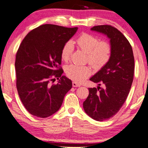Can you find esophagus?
I'll list each match as a JSON object with an SVG mask.
<instances>
[{
    "mask_svg": "<svg viewBox=\"0 0 148 148\" xmlns=\"http://www.w3.org/2000/svg\"><path fill=\"white\" fill-rule=\"evenodd\" d=\"M72 86L74 87H80V85H79V84H78L77 83H76V82H73V83H72Z\"/></svg>",
    "mask_w": 148,
    "mask_h": 148,
    "instance_id": "esophagus-1",
    "label": "esophagus"
}]
</instances>
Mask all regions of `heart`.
<instances>
[{"mask_svg": "<svg viewBox=\"0 0 148 148\" xmlns=\"http://www.w3.org/2000/svg\"><path fill=\"white\" fill-rule=\"evenodd\" d=\"M76 44L80 49L87 53V60L95 68H101L109 61L111 55V46L102 42L98 37L88 33H83L76 40ZM74 50L72 42L68 41L61 50V59L64 61L70 60ZM65 74L68 78L76 83H80L91 74V69L87 65L70 64L65 68Z\"/></svg>", "mask_w": 148, "mask_h": 148, "instance_id": "1", "label": "heart"}]
</instances>
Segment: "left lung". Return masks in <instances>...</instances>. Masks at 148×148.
<instances>
[{"mask_svg":"<svg viewBox=\"0 0 148 148\" xmlns=\"http://www.w3.org/2000/svg\"><path fill=\"white\" fill-rule=\"evenodd\" d=\"M91 31L106 35L111 48L109 61L90 78L98 87L89 88V96L83 102L85 113L101 121L113 117L126 101L133 81L134 60L131 45L116 28L100 25ZM101 84L104 88L99 87Z\"/></svg>","mask_w":148,"mask_h":148,"instance_id":"8db88e82","label":"left lung"}]
</instances>
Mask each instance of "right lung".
<instances>
[{
  "label": "right lung",
  "instance_id": "obj_1",
  "mask_svg": "<svg viewBox=\"0 0 148 148\" xmlns=\"http://www.w3.org/2000/svg\"><path fill=\"white\" fill-rule=\"evenodd\" d=\"M77 30L43 24L30 31L20 45L15 62L16 87L22 104L31 115L41 118L53 115L72 88V80L62 76L59 65L63 46ZM55 77L58 83L50 86L49 80Z\"/></svg>",
  "mask_w": 148,
  "mask_h": 148
}]
</instances>
